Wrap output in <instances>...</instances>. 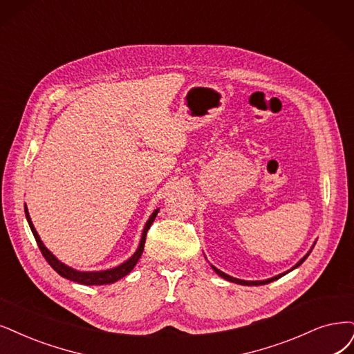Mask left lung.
<instances>
[{"label": "left lung", "mask_w": 354, "mask_h": 354, "mask_svg": "<svg viewBox=\"0 0 354 354\" xmlns=\"http://www.w3.org/2000/svg\"><path fill=\"white\" fill-rule=\"evenodd\" d=\"M315 243H317V242H313V245H312L310 250L308 251V254H306L304 258H300V259H299V263H297L296 266H293L290 270H287V271H284V272L279 274V276H274V277H271V279H267V280H258V281H248V280H241V279H236V277H232V276H229V274H226V272H223V271H220V270H218V268H216L214 266H212V268L214 270V272H216V274H218V276H220L221 279H225V280H227V281H232V283H236V284H242V286H261V284H268V283H271V281H274V280H277V279H280V277L286 276L287 272L293 271L295 268H297L300 264H302L304 261H305V259L309 257V254L312 252V250H313V246H315Z\"/></svg>", "instance_id": "8db88e82"}]
</instances>
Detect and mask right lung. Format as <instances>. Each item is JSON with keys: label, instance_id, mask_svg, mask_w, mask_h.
<instances>
[{"label": "right lung", "instance_id": "right-lung-1", "mask_svg": "<svg viewBox=\"0 0 354 354\" xmlns=\"http://www.w3.org/2000/svg\"><path fill=\"white\" fill-rule=\"evenodd\" d=\"M157 213H159V208H156V210L151 213V216L149 217L146 226H144L142 229V233H141V239H140V243H138V248L137 251L131 255L127 261H124L122 264H120L118 267H113V268H109V270H102V271H80V270H75L73 267H68L67 264L61 263V261L52 254L48 248L44 245V242L41 241V238H39V234L32 223V218L29 216V210L28 207H26L24 204V214H26V218H28V223L30 226V230L33 233V236L37 242V246L39 250H41L42 255L45 257V259L49 263V266L54 268L61 277L67 279V280H71V281H75V283H80V284H84V286H102V284H111V283H115L118 280H121L122 277H125L127 274H129L131 271H133V268L136 267V264L138 263V259L144 251V243H146V236H147V230L150 229V226L153 225V221L157 216Z\"/></svg>", "mask_w": 354, "mask_h": 354}]
</instances>
